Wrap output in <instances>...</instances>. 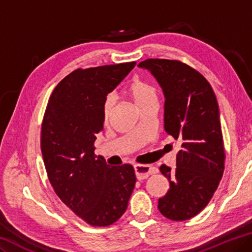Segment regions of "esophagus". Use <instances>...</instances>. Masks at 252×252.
Returning <instances> with one entry per match:
<instances>
[{
    "instance_id": "1",
    "label": "esophagus",
    "mask_w": 252,
    "mask_h": 252,
    "mask_svg": "<svg viewBox=\"0 0 252 252\" xmlns=\"http://www.w3.org/2000/svg\"><path fill=\"white\" fill-rule=\"evenodd\" d=\"M134 171H135V176H137L139 181H142V179H146L149 177V175L157 173V169H156L155 167L149 166V165H135Z\"/></svg>"
}]
</instances>
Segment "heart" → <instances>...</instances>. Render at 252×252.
<instances>
[{"label": "heart", "mask_w": 252, "mask_h": 252, "mask_svg": "<svg viewBox=\"0 0 252 252\" xmlns=\"http://www.w3.org/2000/svg\"><path fill=\"white\" fill-rule=\"evenodd\" d=\"M126 93L139 109H141V107L149 104L151 102H157V91H156L155 86L146 79H142L140 77H134L132 81L127 84ZM113 105L114 99L111 95H109V96L105 97L102 106V114L104 121L109 120L112 110H113Z\"/></svg>", "instance_id": "1"}]
</instances>
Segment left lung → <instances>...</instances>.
Wrapping results in <instances>:
<instances>
[{"mask_svg": "<svg viewBox=\"0 0 252 252\" xmlns=\"http://www.w3.org/2000/svg\"><path fill=\"white\" fill-rule=\"evenodd\" d=\"M139 67L150 70L161 86L165 130L182 142L176 168L160 166L169 189L159 198L158 209L167 219L185 221L209 204L224 171L217 97L204 76L179 61L150 58Z\"/></svg>", "mask_w": 252, "mask_h": 252, "instance_id": "1", "label": "left lung"}]
</instances>
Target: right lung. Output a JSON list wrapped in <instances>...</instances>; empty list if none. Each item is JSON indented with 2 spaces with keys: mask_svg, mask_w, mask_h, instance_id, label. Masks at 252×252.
<instances>
[{
  "mask_svg": "<svg viewBox=\"0 0 252 252\" xmlns=\"http://www.w3.org/2000/svg\"><path fill=\"white\" fill-rule=\"evenodd\" d=\"M134 66L132 62L74 70L56 86L43 115L41 153L51 186L93 226L117 222L134 189L132 166L110 167L94 154L104 122L103 102Z\"/></svg>",
  "mask_w": 252,
  "mask_h": 252,
  "instance_id": "add662e5",
  "label": "right lung"
}]
</instances>
